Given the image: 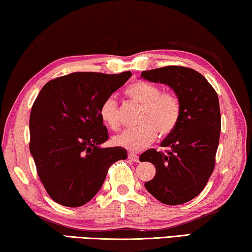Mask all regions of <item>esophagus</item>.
<instances>
[{
	"mask_svg": "<svg viewBox=\"0 0 252 252\" xmlns=\"http://www.w3.org/2000/svg\"><path fill=\"white\" fill-rule=\"evenodd\" d=\"M128 158L130 160H133V162H136V163L139 162V158L136 154H134V153H128Z\"/></svg>",
	"mask_w": 252,
	"mask_h": 252,
	"instance_id": "34e87169",
	"label": "esophagus"
}]
</instances>
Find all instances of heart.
<instances>
[{
    "instance_id": "heart-1",
    "label": "heart",
    "mask_w": 252,
    "mask_h": 252,
    "mask_svg": "<svg viewBox=\"0 0 252 252\" xmlns=\"http://www.w3.org/2000/svg\"><path fill=\"white\" fill-rule=\"evenodd\" d=\"M126 97L134 104L142 106L138 115L137 128L124 131L114 138L115 145L138 152L151 145L158 137L172 134L182 115V105L175 94L162 92L159 86L147 81H136L125 90ZM99 116L113 130L121 127L118 104L114 97L106 98L99 107Z\"/></svg>"
}]
</instances>
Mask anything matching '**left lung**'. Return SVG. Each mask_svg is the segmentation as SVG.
Listing matches in <instances>:
<instances>
[{
	"label": "left lung",
	"instance_id": "8db88e82",
	"mask_svg": "<svg viewBox=\"0 0 252 252\" xmlns=\"http://www.w3.org/2000/svg\"><path fill=\"white\" fill-rule=\"evenodd\" d=\"M142 77L170 86L182 105L179 125L160 144L168 151L151 148L139 158L156 168L145 188L164 204H183L203 191L214 170L221 131L219 98L210 82L191 68L167 65L143 71Z\"/></svg>",
	"mask_w": 252,
	"mask_h": 252
}]
</instances>
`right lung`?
<instances>
[{
  "label": "right lung",
  "mask_w": 252,
  "mask_h": 252,
  "mask_svg": "<svg viewBox=\"0 0 252 252\" xmlns=\"http://www.w3.org/2000/svg\"><path fill=\"white\" fill-rule=\"evenodd\" d=\"M131 76L72 72L48 81L33 102L30 152L51 199L81 207L97 194L110 165L126 159L123 147L100 145L108 139L99 107Z\"/></svg>",
  "instance_id": "add662e5"
}]
</instances>
